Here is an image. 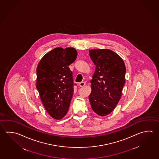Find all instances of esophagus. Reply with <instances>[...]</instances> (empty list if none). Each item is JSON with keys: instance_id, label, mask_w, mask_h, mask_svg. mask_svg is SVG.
I'll list each match as a JSON object with an SVG mask.
<instances>
[{"instance_id": "obj_1", "label": "esophagus", "mask_w": 159, "mask_h": 159, "mask_svg": "<svg viewBox=\"0 0 159 159\" xmlns=\"http://www.w3.org/2000/svg\"><path fill=\"white\" fill-rule=\"evenodd\" d=\"M84 85H85V84L84 83V82H81L80 83H79V86H80V87H81L84 86Z\"/></svg>"}]
</instances>
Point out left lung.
Returning <instances> with one entry per match:
<instances>
[{"instance_id":"8db88e82","label":"left lung","mask_w":159,"mask_h":159,"mask_svg":"<svg viewBox=\"0 0 159 159\" xmlns=\"http://www.w3.org/2000/svg\"><path fill=\"white\" fill-rule=\"evenodd\" d=\"M89 53L96 66L91 81L90 104L97 114L107 116L113 111L121 98L125 82V64L120 56L109 49L90 50Z\"/></svg>"}]
</instances>
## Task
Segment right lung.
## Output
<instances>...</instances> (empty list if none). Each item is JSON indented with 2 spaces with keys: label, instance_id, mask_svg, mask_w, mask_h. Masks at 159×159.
<instances>
[{
  "label": "right lung",
  "instance_id": "obj_1",
  "mask_svg": "<svg viewBox=\"0 0 159 159\" xmlns=\"http://www.w3.org/2000/svg\"><path fill=\"white\" fill-rule=\"evenodd\" d=\"M73 48H56L43 56L38 64L36 88L47 112L59 120L69 109L74 91L69 66L77 58Z\"/></svg>",
  "mask_w": 159,
  "mask_h": 159
}]
</instances>
